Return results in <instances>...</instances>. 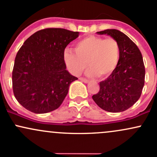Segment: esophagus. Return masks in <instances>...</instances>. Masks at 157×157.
<instances>
[{
  "instance_id": "obj_1",
  "label": "esophagus",
  "mask_w": 157,
  "mask_h": 157,
  "mask_svg": "<svg viewBox=\"0 0 157 157\" xmlns=\"http://www.w3.org/2000/svg\"><path fill=\"white\" fill-rule=\"evenodd\" d=\"M79 80L82 81V82H85V83H87V82H88V80H87V79H86L85 78H82V77L79 78Z\"/></svg>"
}]
</instances>
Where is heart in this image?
<instances>
[{"label": "heart", "mask_w": 157, "mask_h": 157, "mask_svg": "<svg viewBox=\"0 0 157 157\" xmlns=\"http://www.w3.org/2000/svg\"><path fill=\"white\" fill-rule=\"evenodd\" d=\"M74 52L70 49L64 52L66 63L74 75L82 73L87 62L89 76L97 75L99 78H105L117 67L120 47L114 38L89 36L75 43Z\"/></svg>", "instance_id": "heart-1"}]
</instances>
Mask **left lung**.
Segmentation results:
<instances>
[{"label":"left lung","mask_w":157,"mask_h":157,"mask_svg":"<svg viewBox=\"0 0 157 157\" xmlns=\"http://www.w3.org/2000/svg\"><path fill=\"white\" fill-rule=\"evenodd\" d=\"M108 34L117 41L120 55L117 67L110 75L99 82V90L92 96L97 105L109 112H121L139 100L144 85L145 68L139 48L118 30L97 32Z\"/></svg>","instance_id":"1"}]
</instances>
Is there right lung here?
Here are the masks:
<instances>
[{"instance_id":"1","label":"right lung","mask_w":157,"mask_h":157,"mask_svg":"<svg viewBox=\"0 0 157 157\" xmlns=\"http://www.w3.org/2000/svg\"><path fill=\"white\" fill-rule=\"evenodd\" d=\"M78 32L45 28L25 41L15 58L12 75L15 97L23 107L36 114L58 109L78 78L66 70L64 50Z\"/></svg>"}]
</instances>
